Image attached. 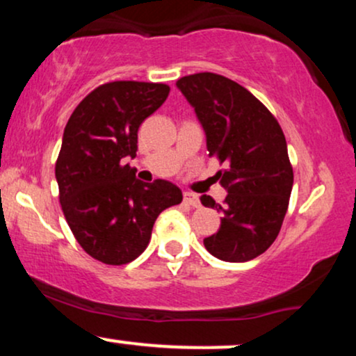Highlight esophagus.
Here are the masks:
<instances>
[{
  "mask_svg": "<svg viewBox=\"0 0 356 356\" xmlns=\"http://www.w3.org/2000/svg\"><path fill=\"white\" fill-rule=\"evenodd\" d=\"M184 202L189 204V206H192V207L201 206V202H199V197L195 194H192V192H184Z\"/></svg>",
  "mask_w": 356,
  "mask_h": 356,
  "instance_id": "obj_1",
  "label": "esophagus"
}]
</instances>
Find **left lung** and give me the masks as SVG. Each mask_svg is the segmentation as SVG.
Listing matches in <instances>:
<instances>
[{"label":"left lung","instance_id":"left-lung-1","mask_svg":"<svg viewBox=\"0 0 356 356\" xmlns=\"http://www.w3.org/2000/svg\"><path fill=\"white\" fill-rule=\"evenodd\" d=\"M177 88L206 132L209 157L227 165L218 174L227 191L224 206L211 195L201 197L204 206L224 214L204 246L227 263L254 259L280 234L293 189L283 130L249 90L222 75L194 73L179 79Z\"/></svg>","mask_w":356,"mask_h":356}]
</instances>
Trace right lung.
I'll return each mask as SVG.
<instances>
[{
	"mask_svg": "<svg viewBox=\"0 0 356 356\" xmlns=\"http://www.w3.org/2000/svg\"><path fill=\"white\" fill-rule=\"evenodd\" d=\"M165 83L110 81L90 92L65 127L55 175L68 226L83 251L120 266L145 251L157 216L181 204L172 182L147 184L125 164L138 127L164 104Z\"/></svg>",
	"mask_w": 356,
	"mask_h": 356,
	"instance_id": "1",
	"label": "right lung"
}]
</instances>
